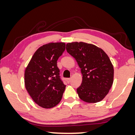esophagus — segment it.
Returning <instances> with one entry per match:
<instances>
[{"label": "esophagus", "instance_id": "obj_1", "mask_svg": "<svg viewBox=\"0 0 135 135\" xmlns=\"http://www.w3.org/2000/svg\"><path fill=\"white\" fill-rule=\"evenodd\" d=\"M71 78L67 79H66V80H67V82H68V83H69V82L71 81Z\"/></svg>", "mask_w": 135, "mask_h": 135}]
</instances>
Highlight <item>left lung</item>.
<instances>
[{
	"label": "left lung",
	"instance_id": "obj_1",
	"mask_svg": "<svg viewBox=\"0 0 135 135\" xmlns=\"http://www.w3.org/2000/svg\"><path fill=\"white\" fill-rule=\"evenodd\" d=\"M66 50L81 69L83 81L77 89L80 99L87 103L102 100L113 83L114 69L108 55L100 48L83 41L68 43Z\"/></svg>",
	"mask_w": 135,
	"mask_h": 135
}]
</instances>
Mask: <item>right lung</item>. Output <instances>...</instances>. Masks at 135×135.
<instances>
[{
	"label": "right lung",
	"instance_id": "add662e5",
	"mask_svg": "<svg viewBox=\"0 0 135 135\" xmlns=\"http://www.w3.org/2000/svg\"><path fill=\"white\" fill-rule=\"evenodd\" d=\"M66 48L63 42L49 43L40 46L25 71V86L33 100L44 108L56 106L66 85L59 78L57 61Z\"/></svg>",
	"mask_w": 135,
	"mask_h": 135
}]
</instances>
